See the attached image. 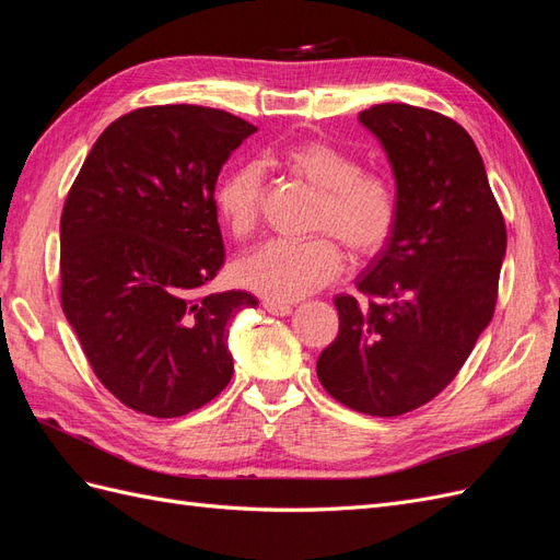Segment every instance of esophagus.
Returning a JSON list of instances; mask_svg holds the SVG:
<instances>
[{
  "instance_id": "obj_1",
  "label": "esophagus",
  "mask_w": 560,
  "mask_h": 560,
  "mask_svg": "<svg viewBox=\"0 0 560 560\" xmlns=\"http://www.w3.org/2000/svg\"><path fill=\"white\" fill-rule=\"evenodd\" d=\"M264 308L270 313V315H280V317H284V315H290L294 308L290 306V303H282V301H270V299H266L264 301Z\"/></svg>"
}]
</instances>
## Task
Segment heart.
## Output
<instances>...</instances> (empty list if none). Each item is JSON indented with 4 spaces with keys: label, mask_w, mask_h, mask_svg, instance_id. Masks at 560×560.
I'll return each instance as SVG.
<instances>
[{
    "label": "heart",
    "mask_w": 560,
    "mask_h": 560,
    "mask_svg": "<svg viewBox=\"0 0 560 560\" xmlns=\"http://www.w3.org/2000/svg\"><path fill=\"white\" fill-rule=\"evenodd\" d=\"M282 165L319 194L311 231L331 234L352 257L376 254L395 231L397 194L383 175L362 173L360 161L334 144L311 140L290 147ZM264 179L257 165L235 167L214 191V212L233 238L257 229ZM341 249L326 235L306 243L268 241L231 266L235 284L270 301H296L341 273Z\"/></svg>",
    "instance_id": "1"
}]
</instances>
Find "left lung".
<instances>
[{"label":"left lung","mask_w":560,"mask_h":560,"mask_svg":"<svg viewBox=\"0 0 560 560\" xmlns=\"http://www.w3.org/2000/svg\"><path fill=\"white\" fill-rule=\"evenodd\" d=\"M360 124L395 175L397 224L358 278L369 301L338 294V336L317 378L366 416H401L455 378L498 301L506 229L477 144L453 118L404 103Z\"/></svg>","instance_id":"1"}]
</instances>
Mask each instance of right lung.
Returning <instances> with one entry per match:
<instances>
[{"instance_id":"obj_1","label":"right lung","mask_w":560,"mask_h":560,"mask_svg":"<svg viewBox=\"0 0 560 560\" xmlns=\"http://www.w3.org/2000/svg\"><path fill=\"white\" fill-rule=\"evenodd\" d=\"M257 130L198 105L135 109L105 128L60 217V299L109 393L177 418L229 385V322L249 292L200 296L224 264L214 212L222 165Z\"/></svg>"}]
</instances>
